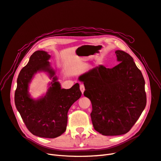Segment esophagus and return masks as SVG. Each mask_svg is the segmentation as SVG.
I'll list each match as a JSON object with an SVG mask.
<instances>
[{
    "label": "esophagus",
    "mask_w": 161,
    "mask_h": 161,
    "mask_svg": "<svg viewBox=\"0 0 161 161\" xmlns=\"http://www.w3.org/2000/svg\"><path fill=\"white\" fill-rule=\"evenodd\" d=\"M80 90L81 92L83 94V92H84L85 91V88L84 85H83V84H80Z\"/></svg>",
    "instance_id": "34e87169"
}]
</instances>
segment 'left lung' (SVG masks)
I'll return each instance as SVG.
<instances>
[{
	"label": "left lung",
	"instance_id": "8db88e82",
	"mask_svg": "<svg viewBox=\"0 0 161 161\" xmlns=\"http://www.w3.org/2000/svg\"><path fill=\"white\" fill-rule=\"evenodd\" d=\"M115 53L118 65L112 69L101 65L79 77L92 103L94 130L106 136L129 131L147 103L145 80L132 57L124 51Z\"/></svg>",
	"mask_w": 161,
	"mask_h": 161
}]
</instances>
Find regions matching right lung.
<instances>
[{
  "mask_svg": "<svg viewBox=\"0 0 161 161\" xmlns=\"http://www.w3.org/2000/svg\"><path fill=\"white\" fill-rule=\"evenodd\" d=\"M50 55L45 51H36L29 62L20 70L17 79L14 94L16 109L28 130L34 136L55 138L65 131L67 113L73 103L80 98L82 93L79 83L69 89L61 88L57 78L54 76L52 86L46 96L35 101L28 93V85L37 71L47 72L50 78L55 71L50 67Z\"/></svg>",
  "mask_w": 161,
  "mask_h": 161,
  "instance_id": "add662e5",
  "label": "right lung"
}]
</instances>
